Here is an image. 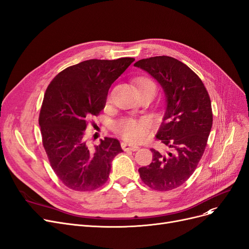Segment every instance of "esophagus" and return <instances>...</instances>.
I'll return each mask as SVG.
<instances>
[{"instance_id": "esophagus-1", "label": "esophagus", "mask_w": 249, "mask_h": 249, "mask_svg": "<svg viewBox=\"0 0 249 249\" xmlns=\"http://www.w3.org/2000/svg\"><path fill=\"white\" fill-rule=\"evenodd\" d=\"M121 146H122V149L124 151H133V152H135V151H137V150L140 149L137 145H133V144H130V143H128V142H122Z\"/></svg>"}]
</instances>
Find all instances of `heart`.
<instances>
[{
    "label": "heart",
    "instance_id": "obj_1",
    "mask_svg": "<svg viewBox=\"0 0 249 249\" xmlns=\"http://www.w3.org/2000/svg\"><path fill=\"white\" fill-rule=\"evenodd\" d=\"M136 85L140 91L144 89L156 90L155 84L148 78L136 79ZM116 130L127 141L141 142L148 133V123L143 121V120L125 119L116 124Z\"/></svg>",
    "mask_w": 249,
    "mask_h": 249
}]
</instances>
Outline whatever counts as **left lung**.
<instances>
[{
    "mask_svg": "<svg viewBox=\"0 0 249 249\" xmlns=\"http://www.w3.org/2000/svg\"><path fill=\"white\" fill-rule=\"evenodd\" d=\"M134 67L143 70L162 87L166 107L156 139L170 151L155 149L152 163L139 169L146 186L169 191L185 183L203 155L213 126L208 92L188 66L170 56L141 59Z\"/></svg>",
    "mask_w": 249,
    "mask_h": 249,
    "instance_id": "obj_1",
    "label": "left lung"
}]
</instances>
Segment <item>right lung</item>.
<instances>
[{"instance_id":"1","label":"right lung","mask_w":249,"mask_h":249,"mask_svg":"<svg viewBox=\"0 0 249 249\" xmlns=\"http://www.w3.org/2000/svg\"><path fill=\"white\" fill-rule=\"evenodd\" d=\"M133 61H82L60 71L46 90L39 117L43 145L52 169L68 188L86 192L105 185L114 158L123 152L110 137L88 148L85 131L91 117L105 108L110 85Z\"/></svg>"}]
</instances>
